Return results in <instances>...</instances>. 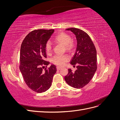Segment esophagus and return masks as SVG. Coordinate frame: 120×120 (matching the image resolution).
Segmentation results:
<instances>
[{"label":"esophagus","instance_id":"34e87169","mask_svg":"<svg viewBox=\"0 0 120 120\" xmlns=\"http://www.w3.org/2000/svg\"><path fill=\"white\" fill-rule=\"evenodd\" d=\"M61 68V67H59V66L56 67V69H57V70H58V71L60 70Z\"/></svg>","mask_w":120,"mask_h":120}]
</instances>
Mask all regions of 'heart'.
I'll return each instance as SVG.
<instances>
[{
	"label": "heart",
	"instance_id": "b5f03b06",
	"mask_svg": "<svg viewBox=\"0 0 120 120\" xmlns=\"http://www.w3.org/2000/svg\"><path fill=\"white\" fill-rule=\"evenodd\" d=\"M55 40L65 45L66 49L68 51H71L74 49L75 43L71 39V36L64 32H61L55 37ZM45 49L48 53L51 52L52 49V43L50 40H48L45 43ZM69 60V56L66 54H56L52 59V62L56 65L62 66Z\"/></svg>",
	"mask_w": 120,
	"mask_h": 120
}]
</instances>
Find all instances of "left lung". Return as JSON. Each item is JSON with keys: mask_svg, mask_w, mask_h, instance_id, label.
I'll return each mask as SVG.
<instances>
[{"mask_svg": "<svg viewBox=\"0 0 120 120\" xmlns=\"http://www.w3.org/2000/svg\"><path fill=\"white\" fill-rule=\"evenodd\" d=\"M75 35L77 40V48L71 64L77 69L72 72L68 70V74L64 79L68 85L76 89H81L91 80L97 69V50L90 36L86 32L77 28H70Z\"/></svg>", "mask_w": 120, "mask_h": 120, "instance_id": "obj_1", "label": "left lung"}]
</instances>
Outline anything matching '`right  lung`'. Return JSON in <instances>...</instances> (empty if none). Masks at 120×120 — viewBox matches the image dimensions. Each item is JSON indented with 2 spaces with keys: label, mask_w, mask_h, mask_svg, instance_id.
<instances>
[{
  "label": "right lung",
  "mask_w": 120,
  "mask_h": 120,
  "mask_svg": "<svg viewBox=\"0 0 120 120\" xmlns=\"http://www.w3.org/2000/svg\"><path fill=\"white\" fill-rule=\"evenodd\" d=\"M54 30L39 29L30 32L21 43L19 69L25 82L31 90L38 93L45 92L52 85L56 66L45 60L46 58L45 45Z\"/></svg>",
  "instance_id": "obj_1"
}]
</instances>
